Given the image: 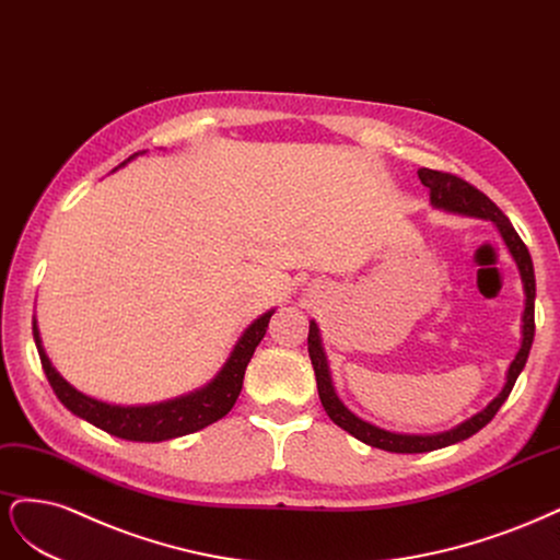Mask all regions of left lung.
Masks as SVG:
<instances>
[{
  "label": "left lung",
  "mask_w": 560,
  "mask_h": 560,
  "mask_svg": "<svg viewBox=\"0 0 560 560\" xmlns=\"http://www.w3.org/2000/svg\"><path fill=\"white\" fill-rule=\"evenodd\" d=\"M419 178H421V184L430 190V205L435 209H442L446 213L470 215V219L491 221L498 228L504 246H508L510 256L514 258V262L518 267L523 295H526V300H523V314H521V345H518V351L510 363L508 372H504V384H502L500 393L481 411H477L475 417L465 419L463 423L448 428V430L430 432V435L393 432V430L378 428L365 419L355 417V413L339 400V395L332 386L328 355H326V349H323L318 323L310 320V337H306V345H310V358L314 365L318 398H320L323 409H326L332 423H337L341 430H347L349 435H353L355 440L365 442L370 446H376V448L390 451V454H425V451H435V448L451 446V444L472 438L475 432H479L486 423L495 417L502 402L510 398L518 374L523 372V368H526V360H528L533 337H535V269H533V260H530L526 244L521 242V237L516 234L508 215H504L481 190H477L475 186L463 182V178H458L454 174L421 167Z\"/></svg>",
  "instance_id": "left-lung-1"
}]
</instances>
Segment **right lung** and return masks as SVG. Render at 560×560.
<instances>
[{"instance_id": "1", "label": "right lung", "mask_w": 560, "mask_h": 560, "mask_svg": "<svg viewBox=\"0 0 560 560\" xmlns=\"http://www.w3.org/2000/svg\"><path fill=\"white\" fill-rule=\"evenodd\" d=\"M141 153L147 151L130 155L128 160L120 162L116 170L125 167L130 160H135ZM272 314L275 310H269L250 323V326L240 335V339L234 341V347L225 358L223 368L215 372L213 378H209L205 386L195 388L186 395H178V398L153 402V405H112L97 398H90V395L77 390L56 368H52L42 345L37 316L32 318V335L42 358V368L48 376V384L52 386V390H56L58 400L71 413H77L79 419L93 423L100 430L109 432V435H116L120 440L165 442V440L190 435V432H197L215 423L234 407V402H237L242 393L246 365L250 363L256 347L265 337Z\"/></svg>"}]
</instances>
